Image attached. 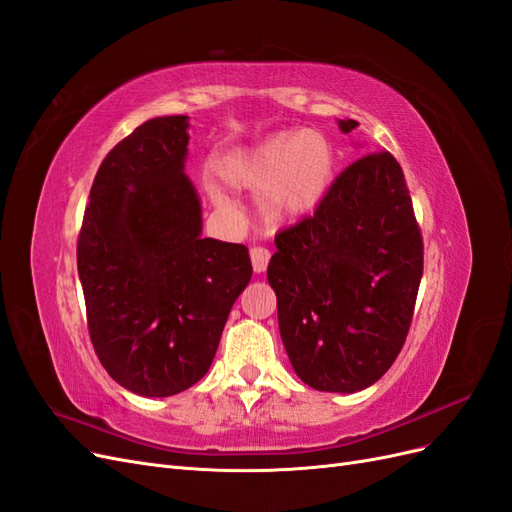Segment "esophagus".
<instances>
[{"label":"esophagus","mask_w":512,"mask_h":512,"mask_svg":"<svg viewBox=\"0 0 512 512\" xmlns=\"http://www.w3.org/2000/svg\"><path fill=\"white\" fill-rule=\"evenodd\" d=\"M250 258H252V267H254V273H264L269 267V258H271V252L267 248H252L250 250Z\"/></svg>","instance_id":"esophagus-1"}]
</instances>
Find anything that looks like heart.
Masks as SVG:
<instances>
[{
  "label": "heart",
  "instance_id": "obj_1",
  "mask_svg": "<svg viewBox=\"0 0 512 512\" xmlns=\"http://www.w3.org/2000/svg\"><path fill=\"white\" fill-rule=\"evenodd\" d=\"M222 180L239 190L262 192V209L275 224H292L309 216L324 199L332 178V152L326 137L303 129L279 133L264 142L226 156ZM224 205V195L211 188Z\"/></svg>",
  "mask_w": 512,
  "mask_h": 512
}]
</instances>
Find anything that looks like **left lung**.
<instances>
[{"label":"left lung","instance_id":"1","mask_svg":"<svg viewBox=\"0 0 512 512\" xmlns=\"http://www.w3.org/2000/svg\"><path fill=\"white\" fill-rule=\"evenodd\" d=\"M356 120H339L351 133ZM267 277L294 373L313 390L354 394L400 354L424 273V243L390 152L351 163L315 214L275 237Z\"/></svg>","mask_w":512,"mask_h":512}]
</instances>
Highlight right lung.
Segmentation results:
<instances>
[{"label":"right lung","mask_w":512,"mask_h":512,"mask_svg":"<svg viewBox=\"0 0 512 512\" xmlns=\"http://www.w3.org/2000/svg\"><path fill=\"white\" fill-rule=\"evenodd\" d=\"M188 127V116H158L114 146L78 237L99 362L146 398L180 394L205 377L252 279L245 245L201 237V199L184 173Z\"/></svg>","instance_id":"add662e5"}]
</instances>
